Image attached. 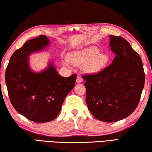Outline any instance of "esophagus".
<instances>
[{"instance_id": "esophagus-1", "label": "esophagus", "mask_w": 152, "mask_h": 152, "mask_svg": "<svg viewBox=\"0 0 152 152\" xmlns=\"http://www.w3.org/2000/svg\"><path fill=\"white\" fill-rule=\"evenodd\" d=\"M82 81H83V79H82L81 76L78 75L77 77V83H81Z\"/></svg>"}]
</instances>
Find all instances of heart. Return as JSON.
<instances>
[{
  "label": "heart",
  "mask_w": 152,
  "mask_h": 152,
  "mask_svg": "<svg viewBox=\"0 0 152 152\" xmlns=\"http://www.w3.org/2000/svg\"><path fill=\"white\" fill-rule=\"evenodd\" d=\"M99 53L98 48L91 46L71 53L69 56V60L75 65H84V69L88 73H98L102 70L108 61L106 54Z\"/></svg>",
  "instance_id": "obj_1"
}]
</instances>
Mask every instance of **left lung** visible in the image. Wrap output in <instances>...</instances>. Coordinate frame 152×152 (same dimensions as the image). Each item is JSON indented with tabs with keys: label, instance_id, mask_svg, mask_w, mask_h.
Listing matches in <instances>:
<instances>
[{
	"label": "left lung",
	"instance_id": "left-lung-1",
	"mask_svg": "<svg viewBox=\"0 0 152 152\" xmlns=\"http://www.w3.org/2000/svg\"><path fill=\"white\" fill-rule=\"evenodd\" d=\"M113 63L96 74L82 76L86 81V101L98 120L113 123L127 117L138 106L145 83L142 61L121 36H109Z\"/></svg>",
	"mask_w": 152,
	"mask_h": 152
}]
</instances>
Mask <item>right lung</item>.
I'll return each mask as SVG.
<instances>
[{
	"label": "right lung",
	"mask_w": 152,
	"mask_h": 152,
	"mask_svg": "<svg viewBox=\"0 0 152 152\" xmlns=\"http://www.w3.org/2000/svg\"><path fill=\"white\" fill-rule=\"evenodd\" d=\"M50 44L46 36L29 39L15 51L5 72V81L10 101L19 114L36 123L54 120L76 81L77 75L64 77L50 63L39 73L31 71L29 56L42 51Z\"/></svg>",
	"instance_id": "1"
}]
</instances>
